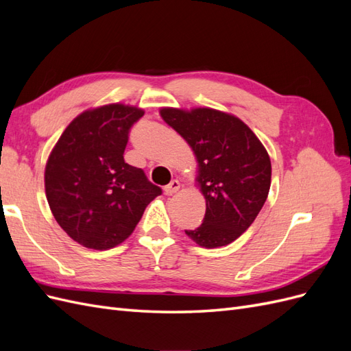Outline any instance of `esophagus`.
<instances>
[{"label":"esophagus","instance_id":"34e87169","mask_svg":"<svg viewBox=\"0 0 351 351\" xmlns=\"http://www.w3.org/2000/svg\"><path fill=\"white\" fill-rule=\"evenodd\" d=\"M178 189H180V182L178 180H173L171 183L164 187V192H165V195H174L178 192Z\"/></svg>","mask_w":351,"mask_h":351}]
</instances>
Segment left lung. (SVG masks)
Segmentation results:
<instances>
[{
    "label": "left lung",
    "mask_w": 351,
    "mask_h": 351,
    "mask_svg": "<svg viewBox=\"0 0 351 351\" xmlns=\"http://www.w3.org/2000/svg\"><path fill=\"white\" fill-rule=\"evenodd\" d=\"M162 120L192 147L196 183L206 200L204 222L186 234L206 249L227 246L258 217L271 187L265 146L237 117L212 108H162Z\"/></svg>",
    "instance_id": "8db88e82"
}]
</instances>
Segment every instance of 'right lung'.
Returning a JSON list of instances; mask_svg holds the SVG:
<instances>
[{
    "instance_id": "right-lung-1",
    "label": "right lung",
    "mask_w": 351,
    "mask_h": 351,
    "mask_svg": "<svg viewBox=\"0 0 351 351\" xmlns=\"http://www.w3.org/2000/svg\"><path fill=\"white\" fill-rule=\"evenodd\" d=\"M145 111L110 104L77 115L45 167L52 215L82 246L108 250L129 237L145 208L162 193L142 168L124 161L132 125Z\"/></svg>"
}]
</instances>
